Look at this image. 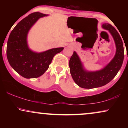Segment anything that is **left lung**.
Returning <instances> with one entry per match:
<instances>
[{"instance_id":"left-lung-1","label":"left lung","mask_w":128,"mask_h":128,"mask_svg":"<svg viewBox=\"0 0 128 128\" xmlns=\"http://www.w3.org/2000/svg\"><path fill=\"white\" fill-rule=\"evenodd\" d=\"M103 28L111 34L116 45V54L112 61L102 70L94 72H88L84 70L78 56L73 52L69 61L70 72L78 86L84 88H94L109 83L118 72L124 59V48L119 34L114 26L109 23L102 25Z\"/></svg>"}]
</instances>
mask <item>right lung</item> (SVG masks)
Masks as SVG:
<instances>
[{"label": "right lung", "instance_id": "right-lung-1", "mask_svg": "<svg viewBox=\"0 0 128 128\" xmlns=\"http://www.w3.org/2000/svg\"><path fill=\"white\" fill-rule=\"evenodd\" d=\"M46 14L36 12L29 14L16 25L9 36L6 47L8 62L13 69L25 78H36L48 70L53 58L63 48L35 53L29 49L26 42L28 32L40 17Z\"/></svg>", "mask_w": 128, "mask_h": 128}]
</instances>
